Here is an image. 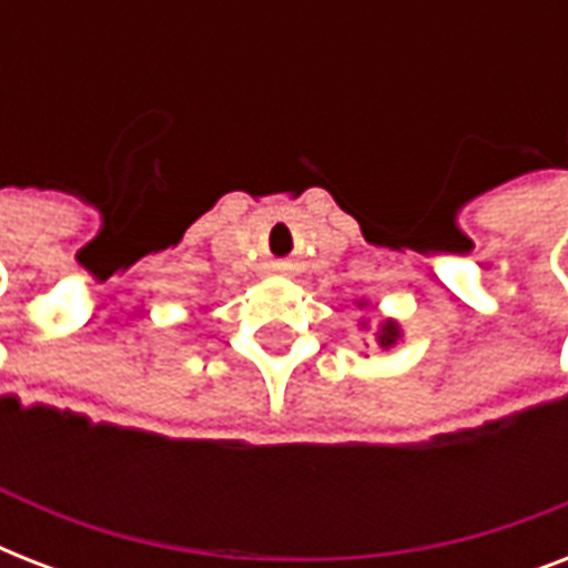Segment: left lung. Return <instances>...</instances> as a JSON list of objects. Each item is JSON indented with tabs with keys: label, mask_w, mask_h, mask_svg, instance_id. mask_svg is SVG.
Instances as JSON below:
<instances>
[{
	"label": "left lung",
	"mask_w": 568,
	"mask_h": 568,
	"mask_svg": "<svg viewBox=\"0 0 568 568\" xmlns=\"http://www.w3.org/2000/svg\"><path fill=\"white\" fill-rule=\"evenodd\" d=\"M359 306H363V303H359ZM397 338H400V327H397L392 318L383 321V327H379V333H377V345L379 347H395Z\"/></svg>",
	"instance_id": "8db88e82"
}]
</instances>
